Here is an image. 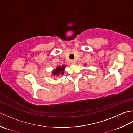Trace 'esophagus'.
<instances>
[{
	"label": "esophagus",
	"mask_w": 133,
	"mask_h": 133,
	"mask_svg": "<svg viewBox=\"0 0 133 133\" xmlns=\"http://www.w3.org/2000/svg\"><path fill=\"white\" fill-rule=\"evenodd\" d=\"M71 63L72 64H74L75 63V61L74 60H71Z\"/></svg>",
	"instance_id": "esophagus-1"
}]
</instances>
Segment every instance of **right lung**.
<instances>
[{"mask_svg": "<svg viewBox=\"0 0 133 133\" xmlns=\"http://www.w3.org/2000/svg\"><path fill=\"white\" fill-rule=\"evenodd\" d=\"M66 66L63 65L62 66H58L56 67V69L54 70L52 72V74L54 75H55L56 77H58L60 75H63L64 73V70Z\"/></svg>", "mask_w": 133, "mask_h": 133, "instance_id": "add662e5", "label": "right lung"}]
</instances>
